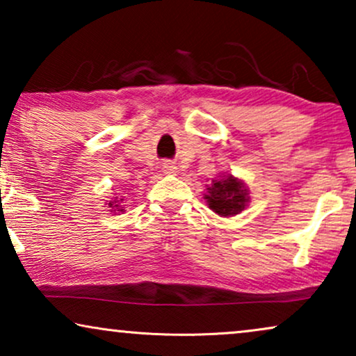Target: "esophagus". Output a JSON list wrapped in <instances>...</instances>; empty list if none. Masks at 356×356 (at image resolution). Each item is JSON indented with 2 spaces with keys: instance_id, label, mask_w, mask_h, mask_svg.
Masks as SVG:
<instances>
[{
  "instance_id": "obj_1",
  "label": "esophagus",
  "mask_w": 356,
  "mask_h": 356,
  "mask_svg": "<svg viewBox=\"0 0 356 356\" xmlns=\"http://www.w3.org/2000/svg\"><path fill=\"white\" fill-rule=\"evenodd\" d=\"M175 170H177V167H175L173 163H170V162H165L163 163V172L165 173H173Z\"/></svg>"
}]
</instances>
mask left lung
<instances>
[{"instance_id":"obj_1","label":"left lung","mask_w":356,"mask_h":356,"mask_svg":"<svg viewBox=\"0 0 356 356\" xmlns=\"http://www.w3.org/2000/svg\"><path fill=\"white\" fill-rule=\"evenodd\" d=\"M206 199L209 207L218 216L233 217L245 211L246 204L250 202V193L240 179L228 175L207 188Z\"/></svg>"}]
</instances>
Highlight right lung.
<instances>
[{"label":"right lung","mask_w":356,"mask_h":356,"mask_svg":"<svg viewBox=\"0 0 356 356\" xmlns=\"http://www.w3.org/2000/svg\"><path fill=\"white\" fill-rule=\"evenodd\" d=\"M116 199H118V197H116ZM116 199H115V201H111V202H108V207H111V209H115V207H120L118 206V201H116ZM120 201H123V199H120Z\"/></svg>","instance_id":"1"}]
</instances>
